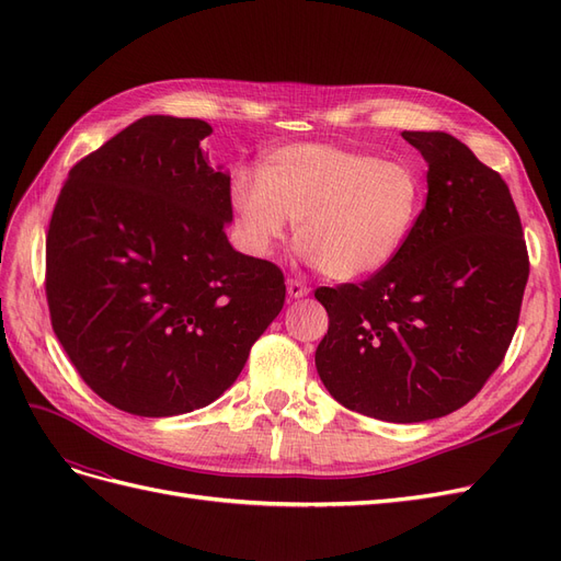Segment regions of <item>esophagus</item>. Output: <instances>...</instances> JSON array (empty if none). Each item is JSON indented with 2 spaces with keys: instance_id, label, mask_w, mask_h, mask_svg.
<instances>
[{
  "instance_id": "1",
  "label": "esophagus",
  "mask_w": 561,
  "mask_h": 561,
  "mask_svg": "<svg viewBox=\"0 0 561 561\" xmlns=\"http://www.w3.org/2000/svg\"><path fill=\"white\" fill-rule=\"evenodd\" d=\"M311 290L307 285H304L301 280H297V278H287V295H290L293 299H301V297H307Z\"/></svg>"
}]
</instances>
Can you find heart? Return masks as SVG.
Wrapping results in <instances>:
<instances>
[{
	"label": "heart",
	"mask_w": 561,
	"mask_h": 561,
	"mask_svg": "<svg viewBox=\"0 0 561 561\" xmlns=\"http://www.w3.org/2000/svg\"><path fill=\"white\" fill-rule=\"evenodd\" d=\"M229 208L252 257H271L297 222L304 262L334 280H358L383 271L410 239L423 180L404 161L299 142L266 154L257 175L233 173Z\"/></svg>",
	"instance_id": "obj_1"
}]
</instances>
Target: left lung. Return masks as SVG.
I'll return each mask as SVG.
<instances>
[{
    "mask_svg": "<svg viewBox=\"0 0 561 561\" xmlns=\"http://www.w3.org/2000/svg\"><path fill=\"white\" fill-rule=\"evenodd\" d=\"M428 196L398 257L355 285L320 287L330 316L316 369L353 412L447 416L480 393L517 330L529 254L503 178L443 130H404Z\"/></svg>",
    "mask_w": 561,
    "mask_h": 561,
    "instance_id": "left-lung-1",
    "label": "left lung"
}]
</instances>
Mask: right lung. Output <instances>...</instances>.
I'll use <instances>...</instances> for the list:
<instances>
[{
  "instance_id": "add662e5",
  "label": "right lung",
  "mask_w": 561,
  "mask_h": 561,
  "mask_svg": "<svg viewBox=\"0 0 561 561\" xmlns=\"http://www.w3.org/2000/svg\"><path fill=\"white\" fill-rule=\"evenodd\" d=\"M201 118L142 116L81 159L46 236L50 325L91 390L178 416L239 379L285 301L276 264L233 250L229 173Z\"/></svg>"
}]
</instances>
